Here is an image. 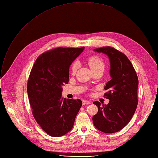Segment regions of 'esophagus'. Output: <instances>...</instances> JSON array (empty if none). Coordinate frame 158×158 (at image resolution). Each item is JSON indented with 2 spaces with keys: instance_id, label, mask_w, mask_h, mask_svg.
Here are the masks:
<instances>
[{
  "instance_id": "34e87169",
  "label": "esophagus",
  "mask_w": 158,
  "mask_h": 158,
  "mask_svg": "<svg viewBox=\"0 0 158 158\" xmlns=\"http://www.w3.org/2000/svg\"><path fill=\"white\" fill-rule=\"evenodd\" d=\"M91 103V102L89 101H87V100H83L82 101V104L83 105H85V104H89Z\"/></svg>"
}]
</instances>
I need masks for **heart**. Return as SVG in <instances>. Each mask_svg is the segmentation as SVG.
I'll return each instance as SVG.
<instances>
[{
  "mask_svg": "<svg viewBox=\"0 0 158 158\" xmlns=\"http://www.w3.org/2000/svg\"><path fill=\"white\" fill-rule=\"evenodd\" d=\"M87 62L91 70L93 71L100 68H104V62L102 57L98 56H92L87 58ZM79 62L77 61L74 62L71 67V71L72 74H75L79 68Z\"/></svg>",
  "mask_w": 158,
  "mask_h": 158,
  "instance_id": "obj_1",
  "label": "heart"
}]
</instances>
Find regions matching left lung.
Returning <instances> with one entry per match:
<instances>
[{
  "instance_id": "left-lung-1",
  "label": "left lung",
  "mask_w": 158,
  "mask_h": 158,
  "mask_svg": "<svg viewBox=\"0 0 158 158\" xmlns=\"http://www.w3.org/2000/svg\"><path fill=\"white\" fill-rule=\"evenodd\" d=\"M106 54L110 61V76L104 89L108 104L95 101L98 113L93 118L94 126L105 133H114L124 128L136 111L138 100V78L131 61L123 52L109 46L94 49Z\"/></svg>"
}]
</instances>
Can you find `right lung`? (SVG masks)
<instances>
[{"mask_svg": "<svg viewBox=\"0 0 158 158\" xmlns=\"http://www.w3.org/2000/svg\"><path fill=\"white\" fill-rule=\"evenodd\" d=\"M57 48L35 60L27 82L32 114L42 129L52 137L62 136L74 126L82 106L81 99H64L62 86L69 82V67L84 51Z\"/></svg>", "mask_w": 158, "mask_h": 158, "instance_id": "right-lung-1", "label": "right lung"}]
</instances>
